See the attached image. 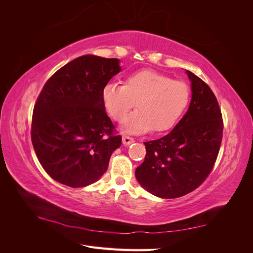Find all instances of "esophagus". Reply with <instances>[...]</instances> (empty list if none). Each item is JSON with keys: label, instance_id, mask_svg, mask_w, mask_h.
Returning a JSON list of instances; mask_svg holds the SVG:
<instances>
[{"label": "esophagus", "instance_id": "obj_1", "mask_svg": "<svg viewBox=\"0 0 253 253\" xmlns=\"http://www.w3.org/2000/svg\"><path fill=\"white\" fill-rule=\"evenodd\" d=\"M133 142H134V139L132 138V137H128V136L122 137V143H124L125 145H129V144H132Z\"/></svg>", "mask_w": 253, "mask_h": 253}]
</instances>
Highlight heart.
Returning a JSON list of instances; mask_svg holds the SVG:
<instances>
[{"mask_svg":"<svg viewBox=\"0 0 253 253\" xmlns=\"http://www.w3.org/2000/svg\"><path fill=\"white\" fill-rule=\"evenodd\" d=\"M105 112L116 122L124 120L136 102L139 110L130 114L121 128L131 134L153 129L164 133L172 129L185 114L190 102V88L185 82L152 70L133 73L125 85L108 82L101 90Z\"/></svg>","mask_w":253,"mask_h":253,"instance_id":"1","label":"heart"}]
</instances>
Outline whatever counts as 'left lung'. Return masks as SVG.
Wrapping results in <instances>:
<instances>
[{
  "label": "left lung",
  "instance_id": "obj_1",
  "mask_svg": "<svg viewBox=\"0 0 253 253\" xmlns=\"http://www.w3.org/2000/svg\"><path fill=\"white\" fill-rule=\"evenodd\" d=\"M186 74L192 93L187 113L169 134L144 142L147 154L135 171L140 186L160 198L180 197L201 186L223 138L221 113L213 91L193 73Z\"/></svg>",
  "mask_w": 253,
  "mask_h": 253
}]
</instances>
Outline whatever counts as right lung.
I'll return each mask as SVG.
<instances>
[{"label":"right lung","mask_w":253,"mask_h":253,"mask_svg":"<svg viewBox=\"0 0 253 253\" xmlns=\"http://www.w3.org/2000/svg\"><path fill=\"white\" fill-rule=\"evenodd\" d=\"M120 71L119 59L85 55L61 67L45 83L34 108L32 142L52 179L82 188L108 170L121 136L113 133L101 90Z\"/></svg>","instance_id":"right-lung-1"}]
</instances>
